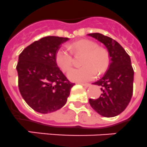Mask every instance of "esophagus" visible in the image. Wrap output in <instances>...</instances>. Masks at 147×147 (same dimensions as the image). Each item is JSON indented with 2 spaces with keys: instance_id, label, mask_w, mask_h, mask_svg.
<instances>
[{
  "instance_id": "esophagus-1",
  "label": "esophagus",
  "mask_w": 147,
  "mask_h": 147,
  "mask_svg": "<svg viewBox=\"0 0 147 147\" xmlns=\"http://www.w3.org/2000/svg\"><path fill=\"white\" fill-rule=\"evenodd\" d=\"M78 84H81L82 86H84V87H88L90 86V84H87V83H81V82H80V83H78Z\"/></svg>"
}]
</instances>
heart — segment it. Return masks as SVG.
Wrapping results in <instances>:
<instances>
[{"label":"heart","mask_w":147,"mask_h":147,"mask_svg":"<svg viewBox=\"0 0 147 147\" xmlns=\"http://www.w3.org/2000/svg\"><path fill=\"white\" fill-rule=\"evenodd\" d=\"M69 49L76 53L84 54L81 64L83 66L75 68L68 73V78L71 81H86L93 79L96 75L104 73L111 63V55L105 48L98 47L96 42L82 39L75 42ZM55 60L63 71L66 72L72 65V55L70 51L62 46L57 51Z\"/></svg>","instance_id":"obj_1"}]
</instances>
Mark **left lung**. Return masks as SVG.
Here are the masks:
<instances>
[{
	"label": "left lung",
	"instance_id": "1",
	"mask_svg": "<svg viewBox=\"0 0 147 147\" xmlns=\"http://www.w3.org/2000/svg\"><path fill=\"white\" fill-rule=\"evenodd\" d=\"M104 44L111 55V63L104 76L93 83L101 87V95L96 99L90 98L93 109L105 117L119 115L126 108L133 93V70L131 58L119 43L103 34H87Z\"/></svg>",
	"mask_w": 147,
	"mask_h": 147
}]
</instances>
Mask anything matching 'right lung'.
Here are the masks:
<instances>
[{
	"mask_svg": "<svg viewBox=\"0 0 147 147\" xmlns=\"http://www.w3.org/2000/svg\"><path fill=\"white\" fill-rule=\"evenodd\" d=\"M69 38L45 36L23 50L16 69L18 88L26 103L41 113L56 111L65 105L75 84L60 71L55 55Z\"/></svg>",
	"mask_w": 147,
	"mask_h": 147,
	"instance_id": "obj_1",
	"label": "right lung"
}]
</instances>
